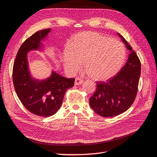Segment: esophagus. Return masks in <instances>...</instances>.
Segmentation results:
<instances>
[{"instance_id":"esophagus-1","label":"esophagus","mask_w":157,"mask_h":157,"mask_svg":"<svg viewBox=\"0 0 157 157\" xmlns=\"http://www.w3.org/2000/svg\"><path fill=\"white\" fill-rule=\"evenodd\" d=\"M84 82V80L82 79H81L80 78H76L75 80V85H80L82 84Z\"/></svg>"}]
</instances>
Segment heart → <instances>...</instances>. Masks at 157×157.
<instances>
[{
    "label": "heart",
    "mask_w": 157,
    "mask_h": 157,
    "mask_svg": "<svg viewBox=\"0 0 157 157\" xmlns=\"http://www.w3.org/2000/svg\"><path fill=\"white\" fill-rule=\"evenodd\" d=\"M126 58L122 43L95 31H83L71 37L62 52L66 70L75 74L82 66L97 81H105L120 71Z\"/></svg>",
    "instance_id": "heart-1"
}]
</instances>
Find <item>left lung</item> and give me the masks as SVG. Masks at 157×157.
Masks as SVG:
<instances>
[{
    "label": "left lung",
    "instance_id": "obj_1",
    "mask_svg": "<svg viewBox=\"0 0 157 157\" xmlns=\"http://www.w3.org/2000/svg\"><path fill=\"white\" fill-rule=\"evenodd\" d=\"M129 50L126 64L108 82H98L97 90L90 98V105L97 114L113 117L128 110L135 99L141 71L140 60L132 48L118 33Z\"/></svg>",
    "mask_w": 157,
    "mask_h": 157
}]
</instances>
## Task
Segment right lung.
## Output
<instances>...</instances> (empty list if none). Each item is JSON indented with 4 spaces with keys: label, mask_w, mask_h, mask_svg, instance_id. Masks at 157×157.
Here are the masks:
<instances>
[{
    "label": "right lung",
    "mask_w": 157,
    "mask_h": 157,
    "mask_svg": "<svg viewBox=\"0 0 157 157\" xmlns=\"http://www.w3.org/2000/svg\"><path fill=\"white\" fill-rule=\"evenodd\" d=\"M52 29L37 31L25 40L18 49L13 68V82L17 95L31 113L39 117L52 116L60 109L66 91L74 85L75 78H67L52 70L45 79L34 78L31 73L28 53L33 50L43 52L42 42Z\"/></svg>",
    "instance_id": "add662e5"
}]
</instances>
